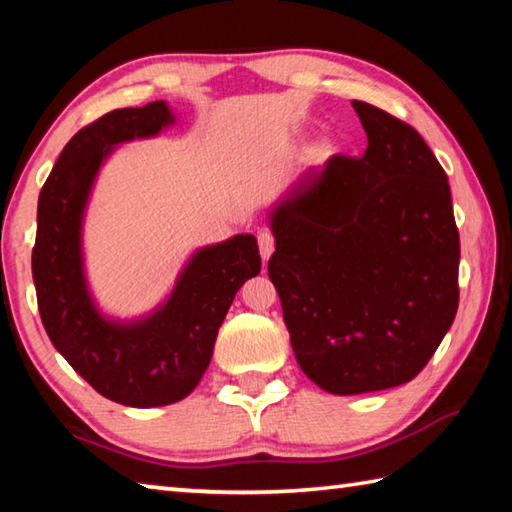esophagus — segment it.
<instances>
[{"mask_svg": "<svg viewBox=\"0 0 512 512\" xmlns=\"http://www.w3.org/2000/svg\"><path fill=\"white\" fill-rule=\"evenodd\" d=\"M257 244H259V255H262L264 262H268V257H271L273 250H275V237L268 230H259L257 232Z\"/></svg>", "mask_w": 512, "mask_h": 512, "instance_id": "1", "label": "esophagus"}]
</instances>
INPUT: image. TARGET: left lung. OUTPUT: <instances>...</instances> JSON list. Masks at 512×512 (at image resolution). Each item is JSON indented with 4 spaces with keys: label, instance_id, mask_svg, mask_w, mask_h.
<instances>
[{
    "label": "left lung",
    "instance_id": "8db88e82",
    "mask_svg": "<svg viewBox=\"0 0 512 512\" xmlns=\"http://www.w3.org/2000/svg\"><path fill=\"white\" fill-rule=\"evenodd\" d=\"M352 106L366 153L332 155L275 207L268 259L300 368L334 395L411 381L458 309L461 239L445 169L406 121Z\"/></svg>",
    "mask_w": 512,
    "mask_h": 512
}]
</instances>
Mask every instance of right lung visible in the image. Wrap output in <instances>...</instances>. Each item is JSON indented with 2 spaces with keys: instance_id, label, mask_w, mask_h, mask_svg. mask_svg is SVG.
<instances>
[{
  "instance_id": "right-lung-1",
  "label": "right lung",
  "mask_w": 512,
  "mask_h": 512,
  "mask_svg": "<svg viewBox=\"0 0 512 512\" xmlns=\"http://www.w3.org/2000/svg\"><path fill=\"white\" fill-rule=\"evenodd\" d=\"M171 121L164 101L106 112L65 144L38 198L31 271L42 325L94 391L135 409L173 404L194 391L235 293L262 268L257 239L237 235L198 250L171 298L149 318L112 323L94 307L81 257L94 176L112 146L158 135Z\"/></svg>"
}]
</instances>
